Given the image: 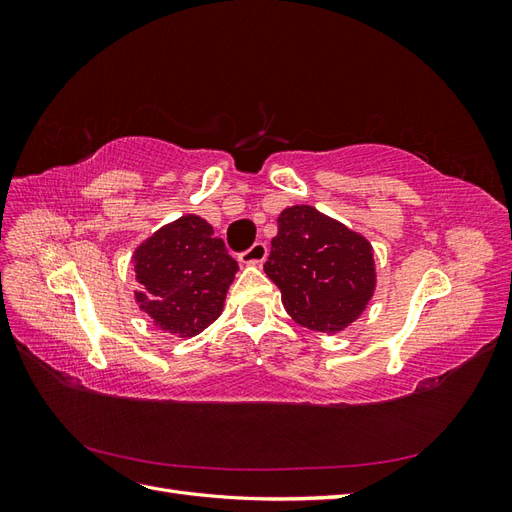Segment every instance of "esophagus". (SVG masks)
Segmentation results:
<instances>
[{"label":"esophagus","instance_id":"esophagus-1","mask_svg":"<svg viewBox=\"0 0 512 512\" xmlns=\"http://www.w3.org/2000/svg\"><path fill=\"white\" fill-rule=\"evenodd\" d=\"M267 258V243L256 241L250 250H245L239 254V260L243 265H260V262H265Z\"/></svg>","mask_w":512,"mask_h":512}]
</instances>
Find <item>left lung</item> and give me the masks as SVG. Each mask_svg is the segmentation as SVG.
I'll return each instance as SVG.
<instances>
[{"instance_id": "obj_1", "label": "left lung", "mask_w": 512, "mask_h": 512, "mask_svg": "<svg viewBox=\"0 0 512 512\" xmlns=\"http://www.w3.org/2000/svg\"><path fill=\"white\" fill-rule=\"evenodd\" d=\"M265 273L292 320L322 333L344 331L376 288L369 241L307 205L280 213Z\"/></svg>"}]
</instances>
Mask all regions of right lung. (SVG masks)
<instances>
[{
  "label": "right lung",
  "mask_w": 512,
  "mask_h": 512,
  "mask_svg": "<svg viewBox=\"0 0 512 512\" xmlns=\"http://www.w3.org/2000/svg\"><path fill=\"white\" fill-rule=\"evenodd\" d=\"M136 301L162 331L194 337L222 314L228 286L239 265L213 226L183 215L138 245Z\"/></svg>",
  "instance_id": "add662e5"
}]
</instances>
